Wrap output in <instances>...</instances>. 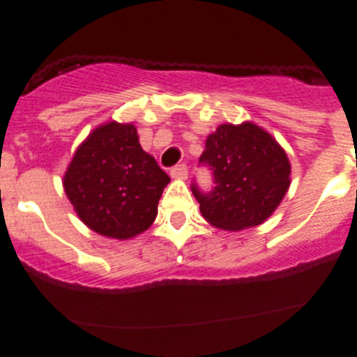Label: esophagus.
Listing matches in <instances>:
<instances>
[{"mask_svg": "<svg viewBox=\"0 0 357 357\" xmlns=\"http://www.w3.org/2000/svg\"><path fill=\"white\" fill-rule=\"evenodd\" d=\"M169 175H172L173 178H178V181H185V178H188V166H185V164H176L175 168H172Z\"/></svg>", "mask_w": 357, "mask_h": 357, "instance_id": "obj_1", "label": "esophagus"}]
</instances>
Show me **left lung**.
<instances>
[{"label":"left lung","mask_w":357,"mask_h":357,"mask_svg":"<svg viewBox=\"0 0 357 357\" xmlns=\"http://www.w3.org/2000/svg\"><path fill=\"white\" fill-rule=\"evenodd\" d=\"M200 162L214 173L209 195L193 185L202 216L216 229H252L275 213L291 184V164L284 148L252 121L223 123L207 135Z\"/></svg>","instance_id":"1"}]
</instances>
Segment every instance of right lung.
Returning a JSON list of instances; mask_svg holds the SVG:
<instances>
[{"label": "right lung", "mask_w": 357, "mask_h": 357, "mask_svg": "<svg viewBox=\"0 0 357 357\" xmlns=\"http://www.w3.org/2000/svg\"><path fill=\"white\" fill-rule=\"evenodd\" d=\"M169 176L139 144L132 123L109 121L78 144L62 178L73 209L100 236L130 239L150 229Z\"/></svg>", "instance_id": "right-lung-1"}]
</instances>
